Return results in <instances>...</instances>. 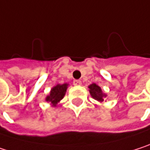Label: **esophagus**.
<instances>
[{
    "label": "esophagus",
    "instance_id": "obj_1",
    "mask_svg": "<svg viewBox=\"0 0 150 150\" xmlns=\"http://www.w3.org/2000/svg\"><path fill=\"white\" fill-rule=\"evenodd\" d=\"M81 84H82L81 80L76 79V80H74V81H73V85H74V86H80Z\"/></svg>",
    "mask_w": 150,
    "mask_h": 150
}]
</instances>
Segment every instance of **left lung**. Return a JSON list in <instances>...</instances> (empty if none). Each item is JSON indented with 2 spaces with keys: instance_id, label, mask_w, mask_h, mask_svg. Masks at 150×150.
Wrapping results in <instances>:
<instances>
[{
  "instance_id": "left-lung-1",
  "label": "left lung",
  "mask_w": 150,
  "mask_h": 150,
  "mask_svg": "<svg viewBox=\"0 0 150 150\" xmlns=\"http://www.w3.org/2000/svg\"><path fill=\"white\" fill-rule=\"evenodd\" d=\"M89 92L93 99H95L98 101H103V98L106 97V95L102 93L101 88L97 86L96 84H92L89 86Z\"/></svg>"
}]
</instances>
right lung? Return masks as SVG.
Segmentation results:
<instances>
[{
	"label": "right lung",
	"instance_id": "obj_1",
	"mask_svg": "<svg viewBox=\"0 0 150 150\" xmlns=\"http://www.w3.org/2000/svg\"><path fill=\"white\" fill-rule=\"evenodd\" d=\"M68 85L67 84H63V85H57L56 86H54L49 96H47L46 100L47 101H50L54 106H56V104L57 102H59L64 96L66 89H67Z\"/></svg>",
	"mask_w": 150,
	"mask_h": 150
}]
</instances>
